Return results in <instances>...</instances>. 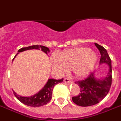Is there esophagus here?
Returning a JSON list of instances; mask_svg holds the SVG:
<instances>
[{
	"label": "esophagus",
	"mask_w": 121,
	"mask_h": 121,
	"mask_svg": "<svg viewBox=\"0 0 121 121\" xmlns=\"http://www.w3.org/2000/svg\"><path fill=\"white\" fill-rule=\"evenodd\" d=\"M64 82L65 83H72V81H71V80H70L68 78H65V79H64Z\"/></svg>",
	"instance_id": "1"
}]
</instances>
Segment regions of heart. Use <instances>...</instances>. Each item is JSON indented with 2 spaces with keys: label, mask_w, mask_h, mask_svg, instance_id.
Returning <instances> with one entry per match:
<instances>
[{
  "label": "heart",
  "mask_w": 121,
  "mask_h": 121,
  "mask_svg": "<svg viewBox=\"0 0 121 121\" xmlns=\"http://www.w3.org/2000/svg\"><path fill=\"white\" fill-rule=\"evenodd\" d=\"M96 53L88 47H76L65 50L51 58V63L54 71L63 74L72 69L74 76L83 78L90 73L97 63Z\"/></svg>",
  "instance_id": "1"
}]
</instances>
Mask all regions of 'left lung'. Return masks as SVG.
Returning <instances> with one entry per match:
<instances>
[{
	"label": "left lung",
	"mask_w": 121,
	"mask_h": 121,
	"mask_svg": "<svg viewBox=\"0 0 121 121\" xmlns=\"http://www.w3.org/2000/svg\"><path fill=\"white\" fill-rule=\"evenodd\" d=\"M94 44L101 56L99 64L108 65V72L103 78H98L96 77L95 71H94L85 79L75 82L81 89L78 95L72 97V101L78 106H90L99 103L108 94L112 85L111 59L103 46L97 43Z\"/></svg>",
	"instance_id": "1"
}]
</instances>
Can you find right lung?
<instances>
[{
	"label": "right lung",
	"instance_id": "add662e5",
	"mask_svg": "<svg viewBox=\"0 0 121 121\" xmlns=\"http://www.w3.org/2000/svg\"><path fill=\"white\" fill-rule=\"evenodd\" d=\"M31 49H37V50L41 49L46 54H47L50 51L48 47H45L43 45H32L29 47H23L19 49L18 51V53L15 55V58L17 54H18L19 52L27 51V50H31ZM15 58H13V60L15 59ZM63 78L61 79H49L44 86L38 93L29 97H24V96L20 95L15 92V91H13V92H14L15 97L24 104L29 106H32V107H39V106H42L46 104L51 100L52 90H53L54 86L57 85L58 83L63 82Z\"/></svg>",
	"mask_w": 121,
	"mask_h": 121
}]
</instances>
